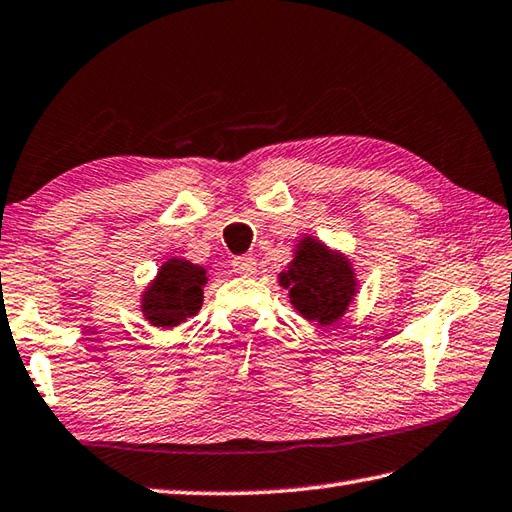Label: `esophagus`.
<instances>
[{"label":"esophagus","instance_id":"esophagus-1","mask_svg":"<svg viewBox=\"0 0 512 512\" xmlns=\"http://www.w3.org/2000/svg\"><path fill=\"white\" fill-rule=\"evenodd\" d=\"M231 267H234V272L238 276H254L258 272V265H256V258L254 256H236L231 260Z\"/></svg>","mask_w":512,"mask_h":512}]
</instances>
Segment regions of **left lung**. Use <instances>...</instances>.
I'll return each mask as SVG.
<instances>
[{"mask_svg":"<svg viewBox=\"0 0 512 512\" xmlns=\"http://www.w3.org/2000/svg\"><path fill=\"white\" fill-rule=\"evenodd\" d=\"M287 272L278 283L289 289V301L305 321L332 325L345 314L356 294L354 269L345 256L334 254L321 240L303 238Z\"/></svg>","mask_w":512,"mask_h":512,"instance_id":"1","label":"left lung"}]
</instances>
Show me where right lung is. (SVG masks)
I'll return each instance as SVG.
<instances>
[{
	"mask_svg": "<svg viewBox=\"0 0 512 512\" xmlns=\"http://www.w3.org/2000/svg\"><path fill=\"white\" fill-rule=\"evenodd\" d=\"M207 269L189 260L171 258L160 267L147 292L142 294V314L153 327H176L198 314Z\"/></svg>",
	"mask_w": 512,
	"mask_h": 512,
	"instance_id": "add662e5",
	"label": "right lung"
}]
</instances>
